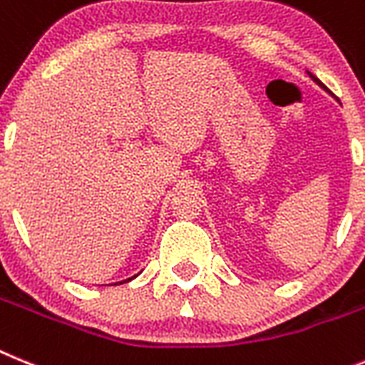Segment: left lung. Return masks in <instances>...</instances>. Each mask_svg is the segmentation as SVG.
Wrapping results in <instances>:
<instances>
[{
    "label": "left lung",
    "mask_w": 365,
    "mask_h": 365,
    "mask_svg": "<svg viewBox=\"0 0 365 365\" xmlns=\"http://www.w3.org/2000/svg\"><path fill=\"white\" fill-rule=\"evenodd\" d=\"M309 75H310V73H309ZM310 77H312V81H314V82H316V84H319V86H322V88H325V86H323V84H322V82H319V81H318V78H316V77H314V75H310Z\"/></svg>",
    "instance_id": "left-lung-1"
}]
</instances>
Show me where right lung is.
<instances>
[{
    "label": "right lung",
    "instance_id": "right-lung-1",
    "mask_svg": "<svg viewBox=\"0 0 365 365\" xmlns=\"http://www.w3.org/2000/svg\"><path fill=\"white\" fill-rule=\"evenodd\" d=\"M134 277H135V275H134ZM134 277H130V279H126V281H119V283H115V284H121V283H128V281H132V279H134Z\"/></svg>",
    "mask_w": 365,
    "mask_h": 365
}]
</instances>
